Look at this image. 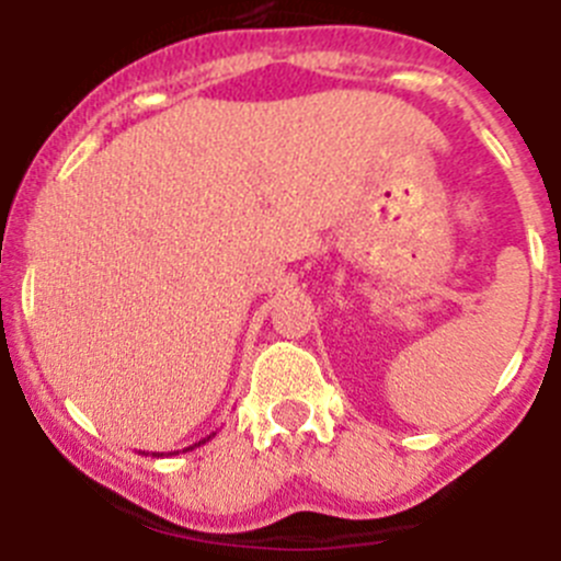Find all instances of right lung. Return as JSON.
<instances>
[{
	"mask_svg": "<svg viewBox=\"0 0 561 561\" xmlns=\"http://www.w3.org/2000/svg\"><path fill=\"white\" fill-rule=\"evenodd\" d=\"M214 437V434H208V437L206 439H201V443H195V445H192V448H197V445H203V443H208V439H211ZM192 448H186V450H192ZM157 456V454H154Z\"/></svg>",
	"mask_w": 561,
	"mask_h": 561,
	"instance_id": "add662e5",
	"label": "right lung"
}]
</instances>
